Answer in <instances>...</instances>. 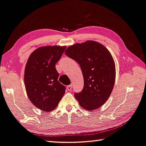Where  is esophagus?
<instances>
[{
	"instance_id": "34e87169",
	"label": "esophagus",
	"mask_w": 146,
	"mask_h": 146,
	"mask_svg": "<svg viewBox=\"0 0 146 146\" xmlns=\"http://www.w3.org/2000/svg\"><path fill=\"white\" fill-rule=\"evenodd\" d=\"M67 89L69 91H71L72 90V85H68L67 86Z\"/></svg>"
}]
</instances>
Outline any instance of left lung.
Masks as SVG:
<instances>
[{
	"instance_id": "1",
	"label": "left lung",
	"mask_w": 146,
	"mask_h": 146,
	"mask_svg": "<svg viewBox=\"0 0 146 146\" xmlns=\"http://www.w3.org/2000/svg\"><path fill=\"white\" fill-rule=\"evenodd\" d=\"M66 55L79 64L84 87L75 97L88 111L99 108L110 96L115 80V65L111 54L104 45L93 40L70 46Z\"/></svg>"
}]
</instances>
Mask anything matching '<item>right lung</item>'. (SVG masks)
I'll return each instance as SVG.
<instances>
[{
	"mask_svg": "<svg viewBox=\"0 0 146 146\" xmlns=\"http://www.w3.org/2000/svg\"><path fill=\"white\" fill-rule=\"evenodd\" d=\"M66 46H48L36 49L30 55L25 68L24 82L28 98L33 105L44 111L57 107L66 92L58 81L56 64Z\"/></svg>",
	"mask_w": 146,
	"mask_h": 146,
	"instance_id": "add662e5",
	"label": "right lung"
}]
</instances>
